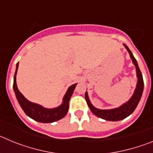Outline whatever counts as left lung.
I'll use <instances>...</instances> for the list:
<instances>
[{
	"label": "left lung",
	"instance_id": "1",
	"mask_svg": "<svg viewBox=\"0 0 153 153\" xmlns=\"http://www.w3.org/2000/svg\"><path fill=\"white\" fill-rule=\"evenodd\" d=\"M124 46H125V47L126 48L127 51H128V52L129 53V55H130V57L132 60V63H134V65L136 66V75H137L138 78L136 90H135L134 93H133V95L130 98V100L128 102H126V103H124L123 105H122V106L118 108H116V109H99L94 107L92 105L90 100H89L88 94H87L86 92L85 93V99H86L87 105L90 107L92 113L94 115H96L97 117H100V118H102L106 120H109V121H119V120H122L123 119L126 118L127 117H129L130 114H132L133 113V111L135 110V109L136 108V106H137L139 102H140L142 94H143V87H144L143 75H142L141 71H140V68H139L137 61H136V60L135 59L133 55H132L130 50L128 48V47L126 45H125V44H124Z\"/></svg>",
	"mask_w": 153,
	"mask_h": 153
}]
</instances>
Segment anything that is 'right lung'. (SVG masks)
<instances>
[{"mask_svg": "<svg viewBox=\"0 0 153 153\" xmlns=\"http://www.w3.org/2000/svg\"><path fill=\"white\" fill-rule=\"evenodd\" d=\"M18 63L19 62L17 63L16 71L14 74V76H13V88L14 93H15L16 97L17 99V101L24 113L31 119L36 120L37 122L44 123L55 122V121H57V120L63 118L68 112L69 102H70V97L72 96L74 89L77 83H75L69 87L63 99V103L60 106L54 108V109H47L38 104L28 101L18 90L17 83H16V75H17V68H18Z\"/></svg>", "mask_w": 153, "mask_h": 153, "instance_id": "right-lung-1", "label": "right lung"}]
</instances>
